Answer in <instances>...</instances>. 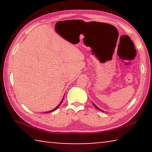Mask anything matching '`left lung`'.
Segmentation results:
<instances>
[{
  "label": "left lung",
  "mask_w": 152,
  "mask_h": 152,
  "mask_svg": "<svg viewBox=\"0 0 152 152\" xmlns=\"http://www.w3.org/2000/svg\"><path fill=\"white\" fill-rule=\"evenodd\" d=\"M93 104L95 106V108H96V109H98V110H99V111H102V110H101L100 109H99V108H98V107H97V106L95 104H93Z\"/></svg>",
  "instance_id": "obj_1"
}]
</instances>
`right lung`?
Segmentation results:
<instances>
[{"label":"right lung","mask_w":152,"mask_h":152,"mask_svg":"<svg viewBox=\"0 0 152 152\" xmlns=\"http://www.w3.org/2000/svg\"><path fill=\"white\" fill-rule=\"evenodd\" d=\"M63 99H64V98H63ZM63 99H62V100H61V102H60V103H59V105H58V106H57V107H56V108H55V109H53V110H51V111H47V112H46V113H50V112H52V111H55V110H56V109H57V108H58V107H59V106H60V104H61V102H62V101H63Z\"/></svg>","instance_id":"right-lung-1"}]
</instances>
